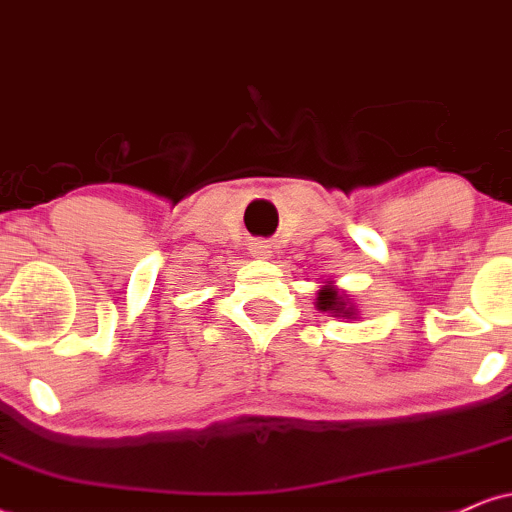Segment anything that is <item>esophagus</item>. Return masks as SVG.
Returning a JSON list of instances; mask_svg holds the SVG:
<instances>
[{
  "label": "esophagus",
  "mask_w": 512,
  "mask_h": 512,
  "mask_svg": "<svg viewBox=\"0 0 512 512\" xmlns=\"http://www.w3.org/2000/svg\"><path fill=\"white\" fill-rule=\"evenodd\" d=\"M251 254L256 258H268L271 256V244H266V241H256V244H251Z\"/></svg>",
  "instance_id": "obj_1"
}]
</instances>
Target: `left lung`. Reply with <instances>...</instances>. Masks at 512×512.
Segmentation results:
<instances>
[{
    "instance_id": "8db88e82",
    "label": "left lung",
    "mask_w": 512,
    "mask_h": 512,
    "mask_svg": "<svg viewBox=\"0 0 512 512\" xmlns=\"http://www.w3.org/2000/svg\"><path fill=\"white\" fill-rule=\"evenodd\" d=\"M315 305H317V310L329 312L332 317H344V320H354L356 317V310H354V305L349 302V298L339 293V288L329 285V280L320 293H317Z\"/></svg>"
}]
</instances>
